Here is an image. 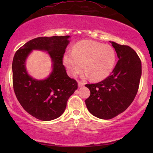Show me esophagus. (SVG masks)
<instances>
[{
  "instance_id": "34e87169",
  "label": "esophagus",
  "mask_w": 153,
  "mask_h": 153,
  "mask_svg": "<svg viewBox=\"0 0 153 153\" xmlns=\"http://www.w3.org/2000/svg\"><path fill=\"white\" fill-rule=\"evenodd\" d=\"M84 85H85V83H84L83 82H81V81L78 82V87H82Z\"/></svg>"
}]
</instances>
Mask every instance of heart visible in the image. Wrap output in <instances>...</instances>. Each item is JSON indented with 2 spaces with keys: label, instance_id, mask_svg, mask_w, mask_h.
Masks as SVG:
<instances>
[{
  "label": "heart",
  "instance_id": "heart-1",
  "mask_svg": "<svg viewBox=\"0 0 153 153\" xmlns=\"http://www.w3.org/2000/svg\"><path fill=\"white\" fill-rule=\"evenodd\" d=\"M117 55L114 49L98 42L82 40L75 44L72 53H66L63 62L68 73L77 76L84 68L85 75L94 80L105 79L115 65Z\"/></svg>",
  "mask_w": 153,
  "mask_h": 153
}]
</instances>
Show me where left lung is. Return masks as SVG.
<instances>
[{"label":"left lung","instance_id":"1","mask_svg":"<svg viewBox=\"0 0 153 153\" xmlns=\"http://www.w3.org/2000/svg\"><path fill=\"white\" fill-rule=\"evenodd\" d=\"M119 60L111 74L102 81L86 84L91 95L85 100L90 113L110 119L122 113L134 101L140 85L142 63L136 52L127 45L110 42Z\"/></svg>","mask_w":153,"mask_h":153}]
</instances>
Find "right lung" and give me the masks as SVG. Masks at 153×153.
Returning <instances> with one entry per match:
<instances>
[{"label":"right lung","instance_id":"right-lung-1","mask_svg":"<svg viewBox=\"0 0 153 153\" xmlns=\"http://www.w3.org/2000/svg\"><path fill=\"white\" fill-rule=\"evenodd\" d=\"M69 37L54 36L33 39L19 48L13 57L12 71L16 96L24 109L39 120L50 121L60 117L70 96L78 89V82L68 76L63 65ZM32 49L47 51L52 58L53 71L45 80H35L25 71V58Z\"/></svg>","mask_w":153,"mask_h":153}]
</instances>
